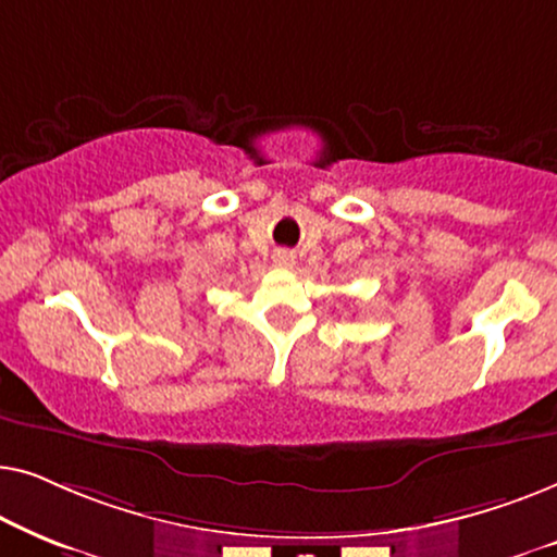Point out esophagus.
<instances>
[{
	"label": "esophagus",
	"mask_w": 557,
	"mask_h": 557,
	"mask_svg": "<svg viewBox=\"0 0 557 557\" xmlns=\"http://www.w3.org/2000/svg\"><path fill=\"white\" fill-rule=\"evenodd\" d=\"M273 263L281 265V269H292V265L296 263V256L292 253V250H276V256H273Z\"/></svg>",
	"instance_id": "esophagus-1"
}]
</instances>
